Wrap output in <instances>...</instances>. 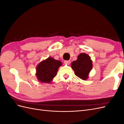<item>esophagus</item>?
<instances>
[{
	"mask_svg": "<svg viewBox=\"0 0 124 124\" xmlns=\"http://www.w3.org/2000/svg\"><path fill=\"white\" fill-rule=\"evenodd\" d=\"M70 62H71L70 61H64V63L67 65H69L70 63Z\"/></svg>",
	"mask_w": 124,
	"mask_h": 124,
	"instance_id": "1",
	"label": "esophagus"
}]
</instances>
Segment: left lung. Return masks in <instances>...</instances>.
Masks as SVG:
<instances>
[{
	"label": "left lung",
	"instance_id": "1",
	"mask_svg": "<svg viewBox=\"0 0 124 124\" xmlns=\"http://www.w3.org/2000/svg\"><path fill=\"white\" fill-rule=\"evenodd\" d=\"M71 67L78 77L85 81L88 79L89 72L92 69V61L88 54L82 53L78 56L76 61L71 63Z\"/></svg>",
	"mask_w": 124,
	"mask_h": 124
}]
</instances>
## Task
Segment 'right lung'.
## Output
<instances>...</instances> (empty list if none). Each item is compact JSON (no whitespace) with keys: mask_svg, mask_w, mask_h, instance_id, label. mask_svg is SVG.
<instances>
[{"mask_svg":"<svg viewBox=\"0 0 124 124\" xmlns=\"http://www.w3.org/2000/svg\"><path fill=\"white\" fill-rule=\"evenodd\" d=\"M62 65V62L49 57L41 61L36 67V76L41 83L50 84L57 75L59 67Z\"/></svg>","mask_w":124,"mask_h":124,"instance_id":"right-lung-1","label":"right lung"}]
</instances>
